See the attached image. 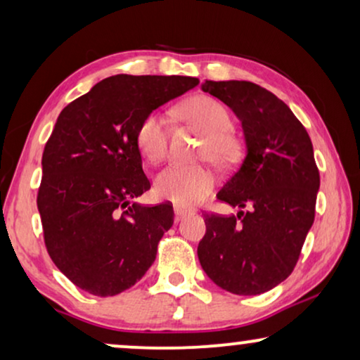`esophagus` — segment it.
Segmentation results:
<instances>
[{
    "mask_svg": "<svg viewBox=\"0 0 360 360\" xmlns=\"http://www.w3.org/2000/svg\"><path fill=\"white\" fill-rule=\"evenodd\" d=\"M174 211H175V223H179V221L184 219L186 214H190V211L180 208V206H175Z\"/></svg>",
    "mask_w": 360,
    "mask_h": 360,
    "instance_id": "1",
    "label": "esophagus"
}]
</instances>
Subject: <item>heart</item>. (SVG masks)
<instances>
[{"label": "heart", "mask_w": 360, "mask_h": 360, "mask_svg": "<svg viewBox=\"0 0 360 360\" xmlns=\"http://www.w3.org/2000/svg\"><path fill=\"white\" fill-rule=\"evenodd\" d=\"M181 116L205 134L198 149L200 159H208L216 165H228L238 155V139L231 134V116L214 98L198 95L180 106ZM136 146L149 164H159L167 154V120L159 111L142 117L136 131ZM214 175L205 165H170L155 176L154 190L162 200L191 206L210 193Z\"/></svg>", "instance_id": "b5f03b06"}]
</instances>
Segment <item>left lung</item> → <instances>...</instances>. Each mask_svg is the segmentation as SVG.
<instances>
[{
	"label": "left lung",
	"instance_id": "obj_1",
	"mask_svg": "<svg viewBox=\"0 0 360 360\" xmlns=\"http://www.w3.org/2000/svg\"><path fill=\"white\" fill-rule=\"evenodd\" d=\"M201 90L236 112L248 150L216 195L239 213L205 214L200 264L226 292L260 295L293 272L314 221L319 172L311 139L282 100L252 82L206 80Z\"/></svg>",
	"mask_w": 360,
	"mask_h": 360
}]
</instances>
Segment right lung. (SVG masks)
Returning a JSON list of instances; mask_svg holds the SVG:
<instances>
[{
  "label": "right lung",
  "mask_w": 360,
  "mask_h": 360,
  "mask_svg": "<svg viewBox=\"0 0 360 360\" xmlns=\"http://www.w3.org/2000/svg\"><path fill=\"white\" fill-rule=\"evenodd\" d=\"M198 83L179 75H115L58 115L44 147L37 208L52 262L78 288L112 297L154 264L174 210L131 203L150 188L136 131L142 117Z\"/></svg>",
  "instance_id": "1"
}]
</instances>
